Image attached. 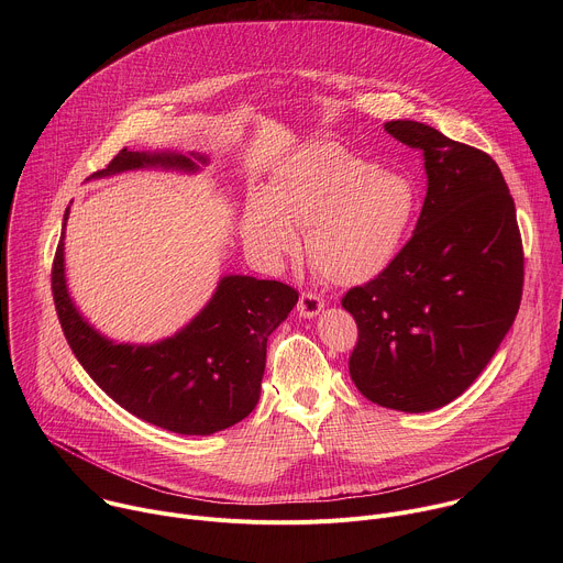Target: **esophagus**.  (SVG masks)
<instances>
[{
	"mask_svg": "<svg viewBox=\"0 0 563 563\" xmlns=\"http://www.w3.org/2000/svg\"><path fill=\"white\" fill-rule=\"evenodd\" d=\"M325 307V300L320 298L318 294H311V291H302L300 294V300H298V313L305 316V318H313L316 313H320V309Z\"/></svg>",
	"mask_w": 563,
	"mask_h": 563,
	"instance_id": "esophagus-1",
	"label": "esophagus"
}]
</instances>
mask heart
<instances>
[{"label": "heart", "mask_w": 563, "mask_h": 563, "mask_svg": "<svg viewBox=\"0 0 563 563\" xmlns=\"http://www.w3.org/2000/svg\"><path fill=\"white\" fill-rule=\"evenodd\" d=\"M417 211L412 183L354 155L341 144L302 146L272 176L269 194H256L243 213L245 243L267 261L298 252L307 231L313 267L336 285H363L380 276L408 235Z\"/></svg>", "instance_id": "b5f03b06"}]
</instances>
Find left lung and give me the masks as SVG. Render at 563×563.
Listing matches in <instances>:
<instances>
[{"label":"left lung","instance_id":"1","mask_svg":"<svg viewBox=\"0 0 563 563\" xmlns=\"http://www.w3.org/2000/svg\"><path fill=\"white\" fill-rule=\"evenodd\" d=\"M385 131L423 153L428 194L391 265L341 300L358 328L350 376L376 406L430 412L474 383L512 328L523 245L488 153L415 120H391Z\"/></svg>","mask_w":563,"mask_h":563}]
</instances>
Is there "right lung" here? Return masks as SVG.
Segmentation results:
<instances>
[{"instance_id": "obj_1", "label": "right lung", "mask_w": 563, "mask_h": 563, "mask_svg": "<svg viewBox=\"0 0 563 563\" xmlns=\"http://www.w3.org/2000/svg\"><path fill=\"white\" fill-rule=\"evenodd\" d=\"M207 157L122 148L104 178L131 169L198 172ZM68 209L64 213L66 227ZM64 227L53 261V298L62 332L89 376L133 417L178 434H213L252 415L261 398L267 339L298 302V291L254 276L220 278L187 328L151 345L113 343L91 328L68 296Z\"/></svg>"}]
</instances>
